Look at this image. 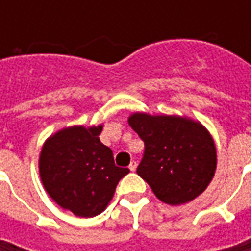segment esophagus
<instances>
[{
  "mask_svg": "<svg viewBox=\"0 0 251 251\" xmlns=\"http://www.w3.org/2000/svg\"><path fill=\"white\" fill-rule=\"evenodd\" d=\"M128 169H130L131 172H135V169H137V162L135 160H132L130 163V166H128Z\"/></svg>",
  "mask_w": 251,
  "mask_h": 251,
  "instance_id": "1",
  "label": "esophagus"
}]
</instances>
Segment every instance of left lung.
<instances>
[{"label":"left lung","instance_id":"1","mask_svg":"<svg viewBox=\"0 0 251 251\" xmlns=\"http://www.w3.org/2000/svg\"><path fill=\"white\" fill-rule=\"evenodd\" d=\"M128 124L145 144L137 173L160 201L180 205L205 191L215 175L217 148L200 121L134 113Z\"/></svg>","mask_w":251,"mask_h":251}]
</instances>
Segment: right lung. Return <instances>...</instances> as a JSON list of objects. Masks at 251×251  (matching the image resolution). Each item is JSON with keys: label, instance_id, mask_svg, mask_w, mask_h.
<instances>
[{"label": "right lung", "instance_id": "1", "mask_svg": "<svg viewBox=\"0 0 251 251\" xmlns=\"http://www.w3.org/2000/svg\"><path fill=\"white\" fill-rule=\"evenodd\" d=\"M103 126H74L44 142L39 173L44 190L74 215L92 218L103 212L116 186L130 170L114 165L113 152L99 140Z\"/></svg>", "mask_w": 251, "mask_h": 251}]
</instances>
